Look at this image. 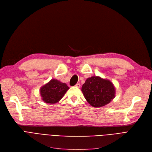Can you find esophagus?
<instances>
[{
  "instance_id": "esophagus-1",
  "label": "esophagus",
  "mask_w": 152,
  "mask_h": 152,
  "mask_svg": "<svg viewBox=\"0 0 152 152\" xmlns=\"http://www.w3.org/2000/svg\"><path fill=\"white\" fill-rule=\"evenodd\" d=\"M75 86H76V87H77V88H79V87H80V86H81V85H80V84H79V83H77V84L75 85Z\"/></svg>"
}]
</instances>
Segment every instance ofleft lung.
<instances>
[{"mask_svg":"<svg viewBox=\"0 0 152 152\" xmlns=\"http://www.w3.org/2000/svg\"><path fill=\"white\" fill-rule=\"evenodd\" d=\"M81 91L87 102L93 107L105 106L115 97V88L113 83L99 76L87 78Z\"/></svg>","mask_w":152,"mask_h":152,"instance_id":"1","label":"left lung"}]
</instances>
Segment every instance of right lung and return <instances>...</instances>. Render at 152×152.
<instances>
[{"instance_id":"obj_1","label":"right lung","mask_w":152,"mask_h":152,"mask_svg":"<svg viewBox=\"0 0 152 152\" xmlns=\"http://www.w3.org/2000/svg\"><path fill=\"white\" fill-rule=\"evenodd\" d=\"M68 89L65 83L53 79L40 89V94L44 102L52 104L60 100Z\"/></svg>"}]
</instances>
